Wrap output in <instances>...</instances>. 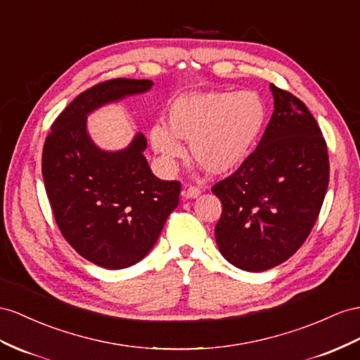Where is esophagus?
Listing matches in <instances>:
<instances>
[{"label": "esophagus", "instance_id": "34e87169", "mask_svg": "<svg viewBox=\"0 0 360 360\" xmlns=\"http://www.w3.org/2000/svg\"><path fill=\"white\" fill-rule=\"evenodd\" d=\"M200 195V188L199 187H195V186H188L182 190V196L184 198H188V199H193V198H198Z\"/></svg>", "mask_w": 360, "mask_h": 360}]
</instances>
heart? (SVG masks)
I'll use <instances>...</instances> for the list:
<instances>
[{
    "mask_svg": "<svg viewBox=\"0 0 360 360\" xmlns=\"http://www.w3.org/2000/svg\"><path fill=\"white\" fill-rule=\"evenodd\" d=\"M169 129L153 126L150 141L173 167L190 143L193 160L213 174L237 170L254 150L268 123V106L254 91H207L186 94L169 108Z\"/></svg>",
    "mask_w": 360,
    "mask_h": 360,
    "instance_id": "b5f03b06",
    "label": "heart"
}]
</instances>
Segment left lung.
<instances>
[{
	"label": "left lung",
	"mask_w": 360,
	"mask_h": 360,
	"mask_svg": "<svg viewBox=\"0 0 360 360\" xmlns=\"http://www.w3.org/2000/svg\"><path fill=\"white\" fill-rule=\"evenodd\" d=\"M274 114L248 160L211 191L222 202L214 234L236 268L268 271L306 242L328 187L324 136L307 106L271 85Z\"/></svg>",
	"instance_id": "obj_1"
}]
</instances>
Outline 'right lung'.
Wrapping results in <instances>:
<instances>
[{
  "mask_svg": "<svg viewBox=\"0 0 360 360\" xmlns=\"http://www.w3.org/2000/svg\"><path fill=\"white\" fill-rule=\"evenodd\" d=\"M152 85L112 79L84 91L54 120L44 144L42 178L60 233L84 259L106 269L144 259L178 207L181 182L152 173L143 134L126 149H100L86 131V117Z\"/></svg>",
  "mask_w": 360,
  "mask_h": 360,
  "instance_id": "1",
  "label": "right lung"
}]
</instances>
